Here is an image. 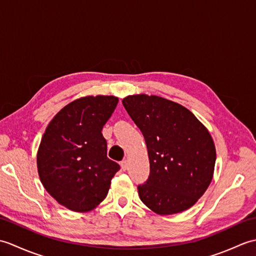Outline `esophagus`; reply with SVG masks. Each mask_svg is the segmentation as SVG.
Instances as JSON below:
<instances>
[{
  "label": "esophagus",
  "instance_id": "obj_1",
  "mask_svg": "<svg viewBox=\"0 0 256 256\" xmlns=\"http://www.w3.org/2000/svg\"><path fill=\"white\" fill-rule=\"evenodd\" d=\"M121 168L123 170H126L128 168V160H122L121 162Z\"/></svg>",
  "mask_w": 256,
  "mask_h": 256
}]
</instances>
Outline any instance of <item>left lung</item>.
Instances as JSON below:
<instances>
[{"instance_id": "left-lung-1", "label": "left lung", "mask_w": 256, "mask_h": 256, "mask_svg": "<svg viewBox=\"0 0 256 256\" xmlns=\"http://www.w3.org/2000/svg\"><path fill=\"white\" fill-rule=\"evenodd\" d=\"M145 138L150 176L138 184L142 202L158 214L189 209L212 180L216 148L208 130L188 108L157 96L122 100Z\"/></svg>"}]
</instances>
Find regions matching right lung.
Returning a JSON list of instances; mask_svg holds the SVG:
<instances>
[{
    "label": "right lung",
    "instance_id": "right-lung-1",
    "mask_svg": "<svg viewBox=\"0 0 256 256\" xmlns=\"http://www.w3.org/2000/svg\"><path fill=\"white\" fill-rule=\"evenodd\" d=\"M113 96L80 98L48 124L37 152L42 186L66 208L86 212L106 197L118 162L106 157L103 125L116 108Z\"/></svg>",
    "mask_w": 256,
    "mask_h": 256
}]
</instances>
